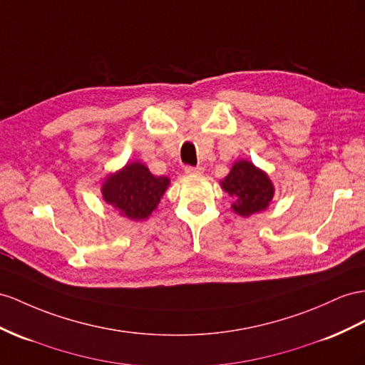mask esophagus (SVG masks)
<instances>
[{
  "mask_svg": "<svg viewBox=\"0 0 365 365\" xmlns=\"http://www.w3.org/2000/svg\"><path fill=\"white\" fill-rule=\"evenodd\" d=\"M186 174H203V166H186L185 168Z\"/></svg>",
  "mask_w": 365,
  "mask_h": 365,
  "instance_id": "obj_1",
  "label": "esophagus"
}]
</instances>
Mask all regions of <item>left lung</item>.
Listing matches in <instances>:
<instances>
[{"mask_svg": "<svg viewBox=\"0 0 365 365\" xmlns=\"http://www.w3.org/2000/svg\"><path fill=\"white\" fill-rule=\"evenodd\" d=\"M220 186L231 195L232 211L242 217L265 211L274 197V185L268 174L244 158L235 162Z\"/></svg>", "mask_w": 365, "mask_h": 365, "instance_id": "8db88e82", "label": "left lung"}]
</instances>
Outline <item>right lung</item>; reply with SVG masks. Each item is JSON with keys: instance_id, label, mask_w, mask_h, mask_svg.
<instances>
[{"instance_id": "1", "label": "right lung", "mask_w": 365, "mask_h": 365, "mask_svg": "<svg viewBox=\"0 0 365 365\" xmlns=\"http://www.w3.org/2000/svg\"><path fill=\"white\" fill-rule=\"evenodd\" d=\"M170 183L168 177L154 175L142 162H129L106 177L101 195L120 216L138 222L151 216Z\"/></svg>"}]
</instances>
